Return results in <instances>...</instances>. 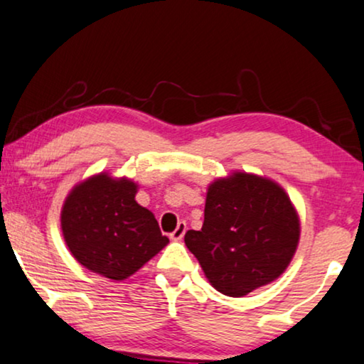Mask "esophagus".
Instances as JSON below:
<instances>
[{"label":"esophagus","mask_w":364,"mask_h":364,"mask_svg":"<svg viewBox=\"0 0 364 364\" xmlns=\"http://www.w3.org/2000/svg\"><path fill=\"white\" fill-rule=\"evenodd\" d=\"M185 233H186V223L185 222H179L176 230H174V232L171 233V240H176V242L181 240V238L185 237Z\"/></svg>","instance_id":"1"}]
</instances>
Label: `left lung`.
Wrapping results in <instances>:
<instances>
[{"instance_id": "obj_1", "label": "left lung", "mask_w": 364, "mask_h": 364, "mask_svg": "<svg viewBox=\"0 0 364 364\" xmlns=\"http://www.w3.org/2000/svg\"><path fill=\"white\" fill-rule=\"evenodd\" d=\"M299 238L301 220L284 188L232 171L206 188L203 227L188 230L185 243L216 291L243 297L285 272Z\"/></svg>"}]
</instances>
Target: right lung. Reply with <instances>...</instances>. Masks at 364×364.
I'll list each match as a JSON object with an SVG mask.
<instances>
[{"label":"right lung","mask_w":364,"mask_h":364,"mask_svg":"<svg viewBox=\"0 0 364 364\" xmlns=\"http://www.w3.org/2000/svg\"><path fill=\"white\" fill-rule=\"evenodd\" d=\"M139 185L100 171L68 191L60 227L73 259L90 272L126 280L168 245L153 211L136 201Z\"/></svg>","instance_id":"right-lung-1"}]
</instances>
